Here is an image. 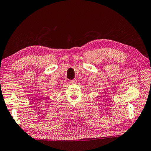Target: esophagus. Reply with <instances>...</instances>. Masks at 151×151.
I'll return each instance as SVG.
<instances>
[{
    "label": "esophagus",
    "mask_w": 151,
    "mask_h": 151,
    "mask_svg": "<svg viewBox=\"0 0 151 151\" xmlns=\"http://www.w3.org/2000/svg\"><path fill=\"white\" fill-rule=\"evenodd\" d=\"M70 81H71V82H70L71 83L75 84V83H77V80H76V79H74V80H71Z\"/></svg>",
    "instance_id": "1"
}]
</instances>
